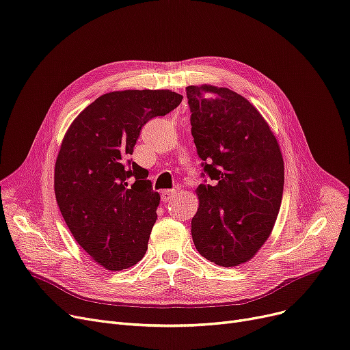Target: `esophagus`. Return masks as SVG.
<instances>
[{
    "mask_svg": "<svg viewBox=\"0 0 350 350\" xmlns=\"http://www.w3.org/2000/svg\"><path fill=\"white\" fill-rule=\"evenodd\" d=\"M174 197H177V191L176 190H163L161 191V200L165 203L169 200H173Z\"/></svg>",
    "mask_w": 350,
    "mask_h": 350,
    "instance_id": "34e87169",
    "label": "esophagus"
}]
</instances>
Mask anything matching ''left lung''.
Returning <instances> with one entry per match:
<instances>
[{"instance_id": "1", "label": "left lung", "mask_w": 350, "mask_h": 350, "mask_svg": "<svg viewBox=\"0 0 350 350\" xmlns=\"http://www.w3.org/2000/svg\"><path fill=\"white\" fill-rule=\"evenodd\" d=\"M186 91L197 154L213 180L196 190L193 241L207 260L234 267L254 257L275 226L284 185L282 151L259 110L233 90L203 84Z\"/></svg>"}]
</instances>
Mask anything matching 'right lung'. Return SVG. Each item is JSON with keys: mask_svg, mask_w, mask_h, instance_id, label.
<instances>
[{"mask_svg": "<svg viewBox=\"0 0 350 350\" xmlns=\"http://www.w3.org/2000/svg\"><path fill=\"white\" fill-rule=\"evenodd\" d=\"M183 100L172 90L100 96L68 127L54 169L59 211L79 245L107 270L139 263L157 220L160 194L129 160L142 127Z\"/></svg>", "mask_w": 350, "mask_h": 350, "instance_id": "1", "label": "right lung"}]
</instances>
